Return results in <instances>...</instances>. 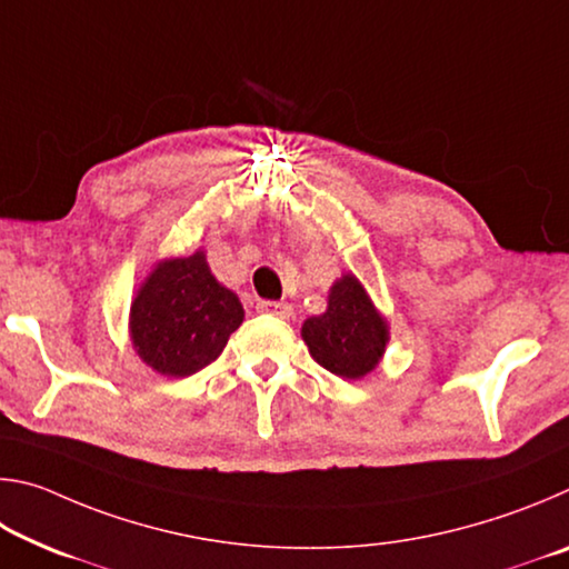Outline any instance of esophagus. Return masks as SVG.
<instances>
[{"label":"esophagus","instance_id":"1","mask_svg":"<svg viewBox=\"0 0 569 569\" xmlns=\"http://www.w3.org/2000/svg\"><path fill=\"white\" fill-rule=\"evenodd\" d=\"M258 311L278 316V319H291V316H293V308L283 303V301H261V303H258Z\"/></svg>","mask_w":569,"mask_h":569}]
</instances>
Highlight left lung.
I'll return each mask as SVG.
<instances>
[{
	"label": "left lung",
	"mask_w": 569,
	"mask_h": 569,
	"mask_svg": "<svg viewBox=\"0 0 569 569\" xmlns=\"http://www.w3.org/2000/svg\"><path fill=\"white\" fill-rule=\"evenodd\" d=\"M301 336L326 371L343 379H361L383 356L389 329L363 286L349 273L333 283L326 313L308 319Z\"/></svg>",
	"instance_id": "left-lung-1"
}]
</instances>
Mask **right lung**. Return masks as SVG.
Here are the masks:
<instances>
[{
    "label": "right lung",
    "instance_id": "right-lung-1",
    "mask_svg": "<svg viewBox=\"0 0 569 569\" xmlns=\"http://www.w3.org/2000/svg\"><path fill=\"white\" fill-rule=\"evenodd\" d=\"M240 323L243 306L216 281L203 250L160 263L130 308L134 351L166 377L206 369Z\"/></svg>",
    "mask_w": 569,
    "mask_h": 569
}]
</instances>
